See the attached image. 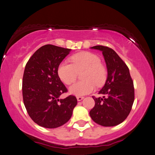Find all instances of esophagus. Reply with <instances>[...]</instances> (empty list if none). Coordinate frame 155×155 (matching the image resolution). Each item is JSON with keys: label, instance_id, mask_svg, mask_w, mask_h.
I'll list each match as a JSON object with an SVG mask.
<instances>
[{"label": "esophagus", "instance_id": "obj_1", "mask_svg": "<svg viewBox=\"0 0 155 155\" xmlns=\"http://www.w3.org/2000/svg\"><path fill=\"white\" fill-rule=\"evenodd\" d=\"M84 98V97H82V96H77V99L78 101H81V100H82Z\"/></svg>", "mask_w": 155, "mask_h": 155}]
</instances>
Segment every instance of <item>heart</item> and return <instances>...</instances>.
Masks as SVG:
<instances>
[{
	"label": "heart",
	"instance_id": "b5f03b06",
	"mask_svg": "<svg viewBox=\"0 0 155 155\" xmlns=\"http://www.w3.org/2000/svg\"><path fill=\"white\" fill-rule=\"evenodd\" d=\"M72 64L63 62L58 69L61 81L69 85L77 79L78 74L83 71L81 78L83 81L74 84L69 88V93L76 96H83L94 90L95 84L101 86L107 78V69L100 62V59L91 52H81L71 56Z\"/></svg>",
	"mask_w": 155,
	"mask_h": 155
}]
</instances>
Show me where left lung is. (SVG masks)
<instances>
[{"label": "left lung", "mask_w": 155, "mask_h": 155, "mask_svg": "<svg viewBox=\"0 0 155 155\" xmlns=\"http://www.w3.org/2000/svg\"><path fill=\"white\" fill-rule=\"evenodd\" d=\"M91 48L102 52L107 69V78L95 106L90 111L91 119L102 126H114L127 118L134 102V82L125 62L110 48L95 45Z\"/></svg>", "instance_id": "left-lung-1"}]
</instances>
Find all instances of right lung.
Listing matches in <instances>:
<instances>
[{"label":"right lung","mask_w":155,"mask_h":155,"mask_svg":"<svg viewBox=\"0 0 155 155\" xmlns=\"http://www.w3.org/2000/svg\"><path fill=\"white\" fill-rule=\"evenodd\" d=\"M71 49L48 44L37 50L26 64L22 80L23 101L29 117L48 128L62 126L77 104L74 95L59 99L67 89L58 74L59 65Z\"/></svg>","instance_id":"right-lung-1"}]
</instances>
